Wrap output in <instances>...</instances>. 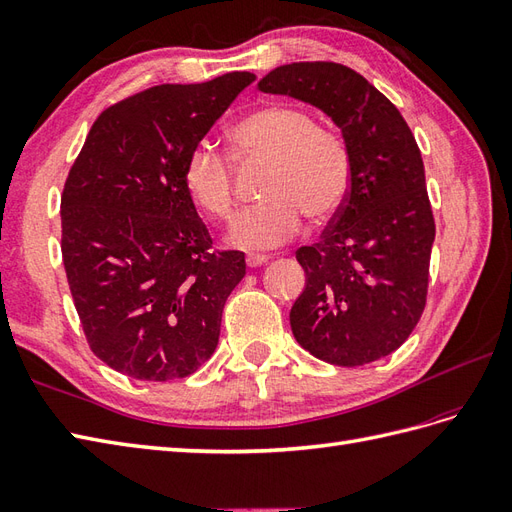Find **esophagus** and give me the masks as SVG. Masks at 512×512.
Segmentation results:
<instances>
[{
    "mask_svg": "<svg viewBox=\"0 0 512 512\" xmlns=\"http://www.w3.org/2000/svg\"><path fill=\"white\" fill-rule=\"evenodd\" d=\"M270 257L268 255H259V253H248L246 255V266L248 268H257V266H261V264H266Z\"/></svg>",
    "mask_w": 512,
    "mask_h": 512,
    "instance_id": "obj_1",
    "label": "esophagus"
}]
</instances>
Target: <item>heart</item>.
<instances>
[{"label":"heart","mask_w":512,"mask_h":512,"mask_svg":"<svg viewBox=\"0 0 512 512\" xmlns=\"http://www.w3.org/2000/svg\"><path fill=\"white\" fill-rule=\"evenodd\" d=\"M229 154L209 144L194 147L183 168V186L196 207L214 220H231L238 207L235 164L264 166L261 201L233 222L229 240L242 248H268L290 240L307 216L331 220L350 192V151L337 131L287 103L261 106L229 129Z\"/></svg>","instance_id":"obj_1"}]
</instances>
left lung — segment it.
I'll return each instance as SVG.
<instances>
[{
	"label": "left lung",
	"mask_w": 512,
	"mask_h": 512,
	"mask_svg": "<svg viewBox=\"0 0 512 512\" xmlns=\"http://www.w3.org/2000/svg\"><path fill=\"white\" fill-rule=\"evenodd\" d=\"M324 110L342 129L352 179L320 242L300 246L305 290L290 311L296 342L355 368L398 350L428 296L435 218L422 153L398 108L337 62H292L257 84Z\"/></svg>",
	"instance_id": "1"
}]
</instances>
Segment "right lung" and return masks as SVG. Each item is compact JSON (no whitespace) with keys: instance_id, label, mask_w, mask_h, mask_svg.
I'll use <instances>...</instances> for the list:
<instances>
[{"instance_id":"1","label":"right lung","mask_w":512,"mask_h":512,"mask_svg":"<svg viewBox=\"0 0 512 512\" xmlns=\"http://www.w3.org/2000/svg\"><path fill=\"white\" fill-rule=\"evenodd\" d=\"M255 80L162 84L106 108L60 199L62 264L88 348L138 381H175L214 355L244 253L214 248L183 186L194 147Z\"/></svg>"}]
</instances>
